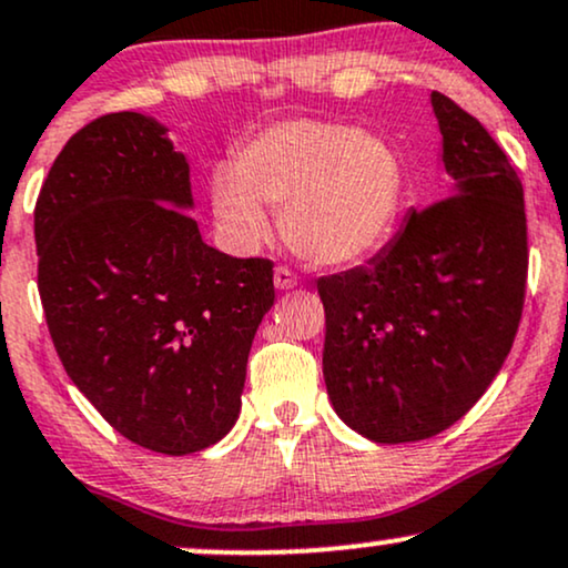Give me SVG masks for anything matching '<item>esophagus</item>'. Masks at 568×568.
Instances as JSON below:
<instances>
[{
    "instance_id": "obj_1",
    "label": "esophagus",
    "mask_w": 568,
    "mask_h": 568,
    "mask_svg": "<svg viewBox=\"0 0 568 568\" xmlns=\"http://www.w3.org/2000/svg\"><path fill=\"white\" fill-rule=\"evenodd\" d=\"M296 285H298L296 272L288 270V266H277V270H275V288L277 291H291V288H296Z\"/></svg>"
}]
</instances>
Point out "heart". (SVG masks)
<instances>
[{
    "label": "heart",
    "mask_w": 568,
    "mask_h": 568,
    "mask_svg": "<svg viewBox=\"0 0 568 568\" xmlns=\"http://www.w3.org/2000/svg\"><path fill=\"white\" fill-rule=\"evenodd\" d=\"M402 197L405 169L386 140L312 119L262 129L237 150L232 172L211 180V206L230 243H262L264 206L283 209L285 241L323 266L373 256L392 237Z\"/></svg>",
    "instance_id": "1"
}]
</instances>
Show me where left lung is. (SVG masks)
Masks as SVG:
<instances>
[{"label":"left lung","instance_id":"obj_1","mask_svg":"<svg viewBox=\"0 0 568 568\" xmlns=\"http://www.w3.org/2000/svg\"><path fill=\"white\" fill-rule=\"evenodd\" d=\"M453 193L409 211L367 264L317 280L323 375L346 426L381 444L460 420L500 373L526 296V211L514 163L479 121L432 92Z\"/></svg>","mask_w":568,"mask_h":568}]
</instances>
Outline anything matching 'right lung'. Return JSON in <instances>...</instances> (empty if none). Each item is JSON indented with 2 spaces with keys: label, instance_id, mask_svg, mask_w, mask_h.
Masks as SVG:
<instances>
[{
  "label": "right lung",
  "instance_id": "add662e5",
  "mask_svg": "<svg viewBox=\"0 0 568 568\" xmlns=\"http://www.w3.org/2000/svg\"><path fill=\"white\" fill-rule=\"evenodd\" d=\"M190 166L148 115L108 113L54 159L33 209L39 296L68 378L121 436L206 449L241 413L270 258L203 243Z\"/></svg>",
  "mask_w": 568,
  "mask_h": 568
}]
</instances>
